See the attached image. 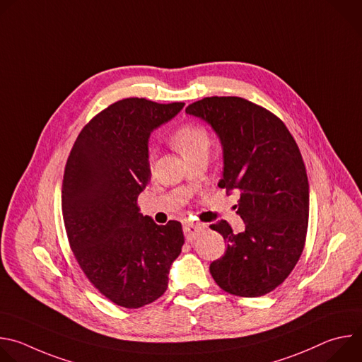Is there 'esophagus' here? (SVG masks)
I'll use <instances>...</instances> for the list:
<instances>
[{"label":"esophagus","instance_id":"esophagus-1","mask_svg":"<svg viewBox=\"0 0 362 362\" xmlns=\"http://www.w3.org/2000/svg\"><path fill=\"white\" fill-rule=\"evenodd\" d=\"M203 230H204L203 223H197V222H185L183 223V232H185V236L187 240L196 239Z\"/></svg>","mask_w":362,"mask_h":362}]
</instances>
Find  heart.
<instances>
[{
	"label": "heart",
	"mask_w": 362,
	"mask_h": 362,
	"mask_svg": "<svg viewBox=\"0 0 362 362\" xmlns=\"http://www.w3.org/2000/svg\"><path fill=\"white\" fill-rule=\"evenodd\" d=\"M172 143L186 159H189L199 151H208L211 146V137L203 126L196 123H186L173 133Z\"/></svg>",
	"instance_id": "obj_1"
}]
</instances>
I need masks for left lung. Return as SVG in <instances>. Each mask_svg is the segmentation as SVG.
Masks as SVG:
<instances>
[{
    "mask_svg": "<svg viewBox=\"0 0 362 362\" xmlns=\"http://www.w3.org/2000/svg\"><path fill=\"white\" fill-rule=\"evenodd\" d=\"M186 113L216 133L223 153L219 187L240 194L236 214L245 230L233 233L226 221L211 226L228 246L211 274L232 295L262 296L289 276L305 245L309 185L298 144L275 115L242 97H206Z\"/></svg>",
    "mask_w": 362,
    "mask_h": 362,
    "instance_id": "8db88e82",
    "label": "left lung"
}]
</instances>
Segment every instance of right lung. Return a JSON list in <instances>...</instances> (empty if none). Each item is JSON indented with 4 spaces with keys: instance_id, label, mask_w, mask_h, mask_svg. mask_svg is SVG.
I'll return each mask as SVG.
<instances>
[{
    "instance_id": "1",
    "label": "right lung",
    "mask_w": 362,
    "mask_h": 362,
    "mask_svg": "<svg viewBox=\"0 0 362 362\" xmlns=\"http://www.w3.org/2000/svg\"><path fill=\"white\" fill-rule=\"evenodd\" d=\"M183 106L120 100L80 132L70 151L62 189L69 242L88 281L119 306L160 298L185 243L180 222L158 225L137 208L151 177L150 133Z\"/></svg>"
}]
</instances>
